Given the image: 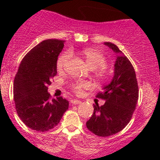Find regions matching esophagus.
<instances>
[{"label": "esophagus", "instance_id": "esophagus-1", "mask_svg": "<svg viewBox=\"0 0 160 160\" xmlns=\"http://www.w3.org/2000/svg\"><path fill=\"white\" fill-rule=\"evenodd\" d=\"M70 102H71L72 104H73V105H78V104H81L82 102L79 101V100H77V99H73L70 101Z\"/></svg>", "mask_w": 160, "mask_h": 160}]
</instances>
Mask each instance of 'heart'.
Wrapping results in <instances>:
<instances>
[{
	"label": "heart",
	"instance_id": "b5f03b06",
	"mask_svg": "<svg viewBox=\"0 0 160 160\" xmlns=\"http://www.w3.org/2000/svg\"><path fill=\"white\" fill-rule=\"evenodd\" d=\"M82 55L86 60V62L90 70H97L98 76L103 77L104 73H103L102 69H104L107 64V58H105V56L100 52L97 51L96 49H90V48L83 49L82 51ZM70 58V53L69 52H66L62 55H61L57 63V67L58 70H62L64 69ZM88 87V83L86 82H78L73 86V89L76 94H80L82 92L83 89L87 88Z\"/></svg>",
	"mask_w": 160,
	"mask_h": 160
}]
</instances>
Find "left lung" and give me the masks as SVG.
Wrapping results in <instances>:
<instances>
[{
	"instance_id": "obj_1",
	"label": "left lung",
	"mask_w": 160,
	"mask_h": 160,
	"mask_svg": "<svg viewBox=\"0 0 160 160\" xmlns=\"http://www.w3.org/2000/svg\"><path fill=\"white\" fill-rule=\"evenodd\" d=\"M116 53L114 76L97 98L105 101L99 107L94 104V113L87 128L98 136L107 137L122 131L129 123L138 99L136 75L131 62L111 42H104Z\"/></svg>"
}]
</instances>
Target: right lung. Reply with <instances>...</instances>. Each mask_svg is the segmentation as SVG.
Segmentation results:
<instances>
[{
    "label": "right lung",
    "mask_w": 160,
    "mask_h": 160,
    "mask_svg": "<svg viewBox=\"0 0 160 160\" xmlns=\"http://www.w3.org/2000/svg\"><path fill=\"white\" fill-rule=\"evenodd\" d=\"M64 41L47 39L32 48L18 68L13 82V98L18 116L28 128L47 131L59 123L68 110L62 97L50 99L48 86L57 74V61Z\"/></svg>",
    "instance_id": "1"
}]
</instances>
